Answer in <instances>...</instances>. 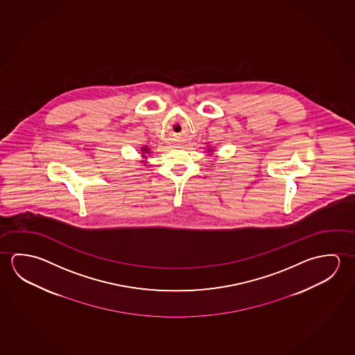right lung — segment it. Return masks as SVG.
Listing matches in <instances>:
<instances>
[{
  "mask_svg": "<svg viewBox=\"0 0 355 355\" xmlns=\"http://www.w3.org/2000/svg\"><path fill=\"white\" fill-rule=\"evenodd\" d=\"M142 151L146 152V153H150V152H147V148H142Z\"/></svg>",
  "mask_w": 355,
  "mask_h": 355,
  "instance_id": "right-lung-1",
  "label": "right lung"
}]
</instances>
